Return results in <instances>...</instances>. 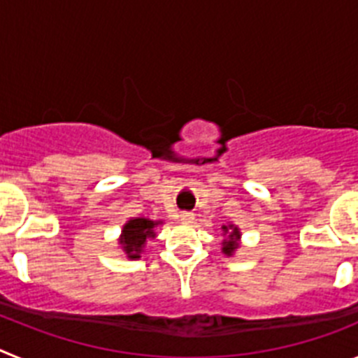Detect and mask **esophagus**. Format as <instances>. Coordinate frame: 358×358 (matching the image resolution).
Listing matches in <instances>:
<instances>
[{
    "label": "esophagus",
    "mask_w": 358,
    "mask_h": 358,
    "mask_svg": "<svg viewBox=\"0 0 358 358\" xmlns=\"http://www.w3.org/2000/svg\"><path fill=\"white\" fill-rule=\"evenodd\" d=\"M181 220L182 222H194L195 220V215L194 213H188V211H185V213H181Z\"/></svg>",
    "instance_id": "34e87169"
}]
</instances>
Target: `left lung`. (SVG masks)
<instances>
[{"label":"left lung","mask_w":358,"mask_h":358,"mask_svg":"<svg viewBox=\"0 0 358 358\" xmlns=\"http://www.w3.org/2000/svg\"><path fill=\"white\" fill-rule=\"evenodd\" d=\"M224 235H227V238L222 242V252L224 255L231 256L233 252L238 249V240H240V231L238 227L229 224V226H222Z\"/></svg>","instance_id":"8db88e82"}]
</instances>
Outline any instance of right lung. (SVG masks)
Instances as JSON below:
<instances>
[{
	"instance_id": "add662e5",
	"label": "right lung",
	"mask_w": 358,
	"mask_h": 358,
	"mask_svg": "<svg viewBox=\"0 0 358 358\" xmlns=\"http://www.w3.org/2000/svg\"><path fill=\"white\" fill-rule=\"evenodd\" d=\"M161 222H154L150 218L136 217L131 218L122 229V236H120V245L125 251L127 258L131 260H138L141 258V252H143L145 243L148 238H154L156 233H154V227Z\"/></svg>"
}]
</instances>
